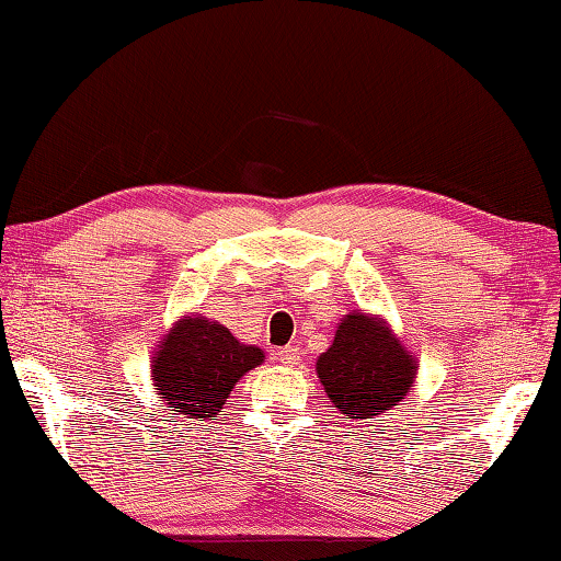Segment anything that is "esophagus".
<instances>
[{
	"label": "esophagus",
	"mask_w": 561,
	"mask_h": 561,
	"mask_svg": "<svg viewBox=\"0 0 561 561\" xmlns=\"http://www.w3.org/2000/svg\"><path fill=\"white\" fill-rule=\"evenodd\" d=\"M299 358H301V353H299V348H294V345H284V348L274 351V360H279L284 365H297Z\"/></svg>",
	"instance_id": "1"
}]
</instances>
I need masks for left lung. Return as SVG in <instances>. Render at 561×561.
<instances>
[{
	"mask_svg": "<svg viewBox=\"0 0 561 561\" xmlns=\"http://www.w3.org/2000/svg\"><path fill=\"white\" fill-rule=\"evenodd\" d=\"M414 355L378 313L351 311L335 329L331 348L316 360V375L345 420H375L400 404L414 387Z\"/></svg>",
	"mask_w": 561,
	"mask_h": 561,
	"instance_id": "1",
	"label": "left lung"
}]
</instances>
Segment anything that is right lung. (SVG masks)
I'll return each instance as SVG.
<instances>
[{"label": "right lung", "instance_id": "add662e5", "mask_svg": "<svg viewBox=\"0 0 561 561\" xmlns=\"http://www.w3.org/2000/svg\"><path fill=\"white\" fill-rule=\"evenodd\" d=\"M262 363L264 351L257 345L240 343L206 316L186 313L151 355V385L171 412L206 422L222 410L242 375Z\"/></svg>", "mask_w": 561, "mask_h": 561}]
</instances>
